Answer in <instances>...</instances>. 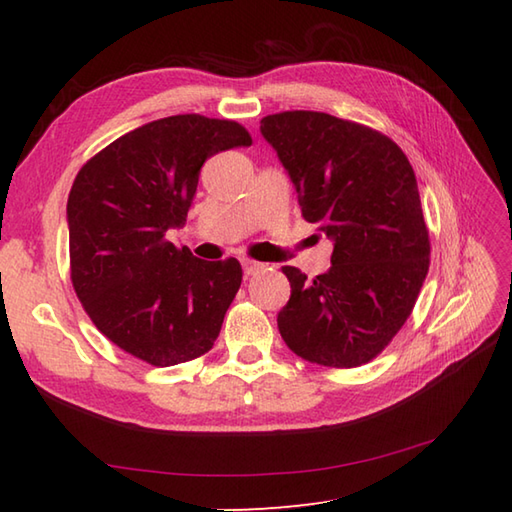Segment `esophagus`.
Listing matches in <instances>:
<instances>
[{
	"label": "esophagus",
	"instance_id": "obj_1",
	"mask_svg": "<svg viewBox=\"0 0 512 512\" xmlns=\"http://www.w3.org/2000/svg\"><path fill=\"white\" fill-rule=\"evenodd\" d=\"M242 266H244V273H246V275H255L257 270H262V268H264V264L253 262V259H244Z\"/></svg>",
	"mask_w": 512,
	"mask_h": 512
}]
</instances>
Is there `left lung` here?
Segmentation results:
<instances>
[{
    "mask_svg": "<svg viewBox=\"0 0 512 512\" xmlns=\"http://www.w3.org/2000/svg\"><path fill=\"white\" fill-rule=\"evenodd\" d=\"M262 136L303 217L334 242L330 270L312 281L281 268L292 288L277 314L281 339L310 363L365 365L405 325L429 273L416 173L394 140L325 112L264 116Z\"/></svg>",
    "mask_w": 512,
    "mask_h": 512,
    "instance_id": "left-lung-1",
    "label": "left lung"
}]
</instances>
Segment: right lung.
Here are the masks:
<instances>
[{"mask_svg": "<svg viewBox=\"0 0 512 512\" xmlns=\"http://www.w3.org/2000/svg\"><path fill=\"white\" fill-rule=\"evenodd\" d=\"M248 145L235 121L178 114L116 138L76 173L70 279L92 323L127 354L171 367L213 347L242 266L202 262L167 231L187 222L204 160Z\"/></svg>", "mask_w": 512, "mask_h": 512, "instance_id": "add662e5", "label": "right lung"}]
</instances>
